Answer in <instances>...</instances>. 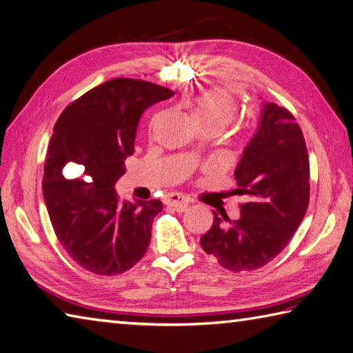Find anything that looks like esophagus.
Masks as SVG:
<instances>
[{
	"mask_svg": "<svg viewBox=\"0 0 353 353\" xmlns=\"http://www.w3.org/2000/svg\"><path fill=\"white\" fill-rule=\"evenodd\" d=\"M164 203L170 205V208H175L176 210H185L190 201H189V198H185L184 195L170 194L164 198Z\"/></svg>",
	"mask_w": 353,
	"mask_h": 353,
	"instance_id": "esophagus-1",
	"label": "esophagus"
}]
</instances>
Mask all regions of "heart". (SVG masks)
I'll return each instance as SVG.
<instances>
[{
    "label": "heart",
    "instance_id": "b5f03b06",
    "mask_svg": "<svg viewBox=\"0 0 353 353\" xmlns=\"http://www.w3.org/2000/svg\"><path fill=\"white\" fill-rule=\"evenodd\" d=\"M236 115V104L228 92L208 90L195 98L192 104V118L198 125H214L221 130Z\"/></svg>",
    "mask_w": 353,
    "mask_h": 353
}]
</instances>
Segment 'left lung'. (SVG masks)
Returning a JSON list of instances; mask_svg holds the SVG:
<instances>
[{
    "mask_svg": "<svg viewBox=\"0 0 353 353\" xmlns=\"http://www.w3.org/2000/svg\"><path fill=\"white\" fill-rule=\"evenodd\" d=\"M309 155L300 125L288 109L263 101L258 129L235 169L248 196L239 218L214 212V224L199 239L232 272L255 270L272 261L300 228L309 205Z\"/></svg>",
    "mask_w": 353,
    "mask_h": 353,
    "instance_id": "8db88e82",
    "label": "left lung"
}]
</instances>
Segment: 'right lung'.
<instances>
[{"label":"right lung","instance_id":"obj_1","mask_svg":"<svg viewBox=\"0 0 353 353\" xmlns=\"http://www.w3.org/2000/svg\"><path fill=\"white\" fill-rule=\"evenodd\" d=\"M174 90L132 78L99 84L59 115L44 164L43 194L58 241L77 264L97 275H118L149 248L154 218L163 203L119 201L115 184L134 154L143 112ZM77 163L80 176L62 169Z\"/></svg>","mask_w":353,"mask_h":353}]
</instances>
